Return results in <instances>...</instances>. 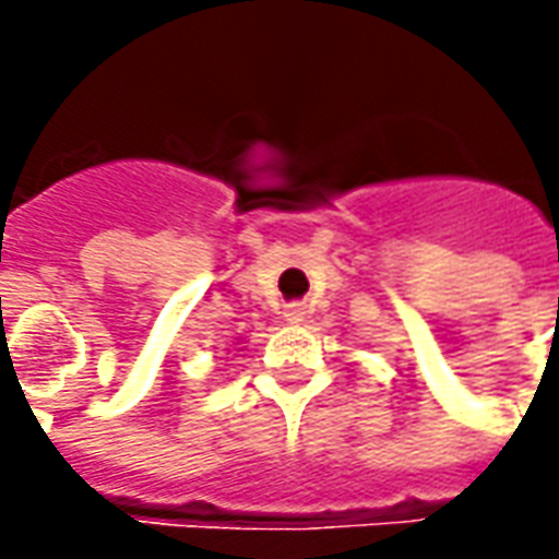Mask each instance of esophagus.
Instances as JSON below:
<instances>
[{
  "label": "esophagus",
  "instance_id": "obj_1",
  "mask_svg": "<svg viewBox=\"0 0 559 559\" xmlns=\"http://www.w3.org/2000/svg\"><path fill=\"white\" fill-rule=\"evenodd\" d=\"M284 317L290 320V323H302L305 320V305L302 302H290L284 308Z\"/></svg>",
  "mask_w": 559,
  "mask_h": 559
}]
</instances>
